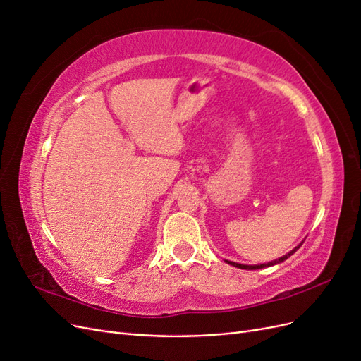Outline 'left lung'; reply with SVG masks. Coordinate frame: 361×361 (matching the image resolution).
Segmentation results:
<instances>
[{
	"label": "left lung",
	"mask_w": 361,
	"mask_h": 361,
	"mask_svg": "<svg viewBox=\"0 0 361 361\" xmlns=\"http://www.w3.org/2000/svg\"><path fill=\"white\" fill-rule=\"evenodd\" d=\"M301 245V244H300ZM300 245L297 247V248H300ZM297 248H293L290 253H288L286 256H283V257H280V259H277V260H274V262H269V264H262V265H241V264H235V262H228L227 260V264H231V265H233V267H236V268H241V269H260V268H265V267H271V265H276V264H280V262H283V260H286L289 256H292L295 251H297Z\"/></svg>",
	"instance_id": "1"
}]
</instances>
